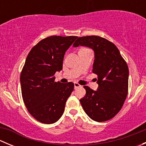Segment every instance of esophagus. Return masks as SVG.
Wrapping results in <instances>:
<instances>
[{"label": "esophagus", "instance_id": "obj_1", "mask_svg": "<svg viewBox=\"0 0 146 146\" xmlns=\"http://www.w3.org/2000/svg\"><path fill=\"white\" fill-rule=\"evenodd\" d=\"M80 87H81V85H80V84L78 83V82H74V88H75V89H77V88H80Z\"/></svg>", "mask_w": 146, "mask_h": 146}]
</instances>
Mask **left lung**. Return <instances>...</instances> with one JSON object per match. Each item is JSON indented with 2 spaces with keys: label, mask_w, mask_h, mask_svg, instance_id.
<instances>
[{
  "label": "left lung",
  "mask_w": 146,
  "mask_h": 146,
  "mask_svg": "<svg viewBox=\"0 0 146 146\" xmlns=\"http://www.w3.org/2000/svg\"><path fill=\"white\" fill-rule=\"evenodd\" d=\"M85 46L95 51L93 73L98 76L97 91L88 86L85 97L80 100L88 117L98 122L115 117L128 95L129 68L119 49L112 42L99 36L78 37L73 46Z\"/></svg>",
  "instance_id": "8db88e82"
}]
</instances>
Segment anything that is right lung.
Here are the masks:
<instances>
[{
    "label": "right lung",
    "instance_id": "add662e5",
    "mask_svg": "<svg viewBox=\"0 0 146 146\" xmlns=\"http://www.w3.org/2000/svg\"><path fill=\"white\" fill-rule=\"evenodd\" d=\"M77 37L48 36L28 54L20 74L22 96L29 114L41 123H54L64 114L74 84L55 82L54 74L62 70L65 53Z\"/></svg>",
    "mask_w": 146,
    "mask_h": 146
}]
</instances>
